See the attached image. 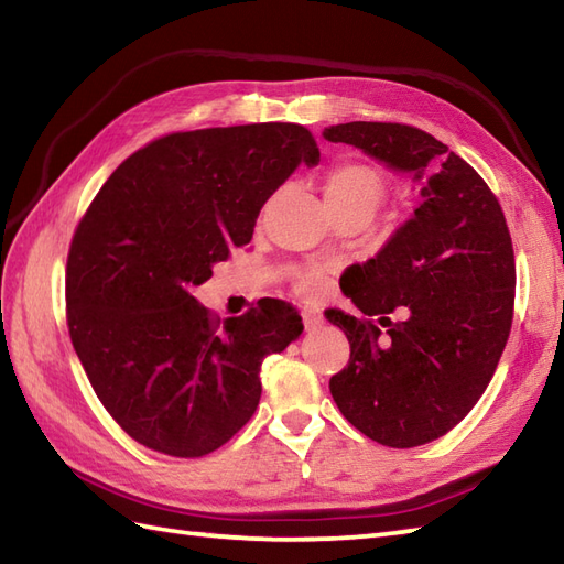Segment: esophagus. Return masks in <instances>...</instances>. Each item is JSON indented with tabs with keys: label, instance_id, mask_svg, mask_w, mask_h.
<instances>
[{
	"label": "esophagus",
	"instance_id": "1",
	"mask_svg": "<svg viewBox=\"0 0 564 564\" xmlns=\"http://www.w3.org/2000/svg\"><path fill=\"white\" fill-rule=\"evenodd\" d=\"M302 324H305L307 330H316L324 324V316L319 310L314 307H302Z\"/></svg>",
	"mask_w": 564,
	"mask_h": 564
}]
</instances>
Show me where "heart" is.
Returning a JSON list of instances; mask_svg holds the SVG:
<instances>
[{"mask_svg": "<svg viewBox=\"0 0 564 564\" xmlns=\"http://www.w3.org/2000/svg\"><path fill=\"white\" fill-rule=\"evenodd\" d=\"M383 195L386 176L377 166L362 162H343L334 166L324 183V202L328 209L365 214L367 219H371V214L379 209ZM300 285L305 291L319 288V273H305Z\"/></svg>", "mask_w": 564, "mask_h": 564, "instance_id": "obj_1", "label": "heart"}]
</instances>
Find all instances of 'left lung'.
<instances>
[{
	"mask_svg": "<svg viewBox=\"0 0 564 564\" xmlns=\"http://www.w3.org/2000/svg\"><path fill=\"white\" fill-rule=\"evenodd\" d=\"M324 138L422 185L412 219L340 276L365 316L326 310V319L350 340L348 367L328 383L345 420L388 447L424 445L465 420L508 343L510 230L479 173L420 128L352 121L324 128ZM393 311L398 323L387 316Z\"/></svg>",
	"mask_w": 564,
	"mask_h": 564,
	"instance_id": "1",
	"label": "left lung"
}]
</instances>
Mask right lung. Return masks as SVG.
Masks as SVG:
<instances>
[{
  "instance_id": "add662e5",
  "label": "right lung",
  "mask_w": 564,
  "mask_h": 564,
  "mask_svg": "<svg viewBox=\"0 0 564 564\" xmlns=\"http://www.w3.org/2000/svg\"><path fill=\"white\" fill-rule=\"evenodd\" d=\"M319 148L297 123L171 133L111 173L70 242L68 334L97 398L138 443L202 457L250 422L264 357L302 334L267 300L216 324L193 288L252 240L264 202Z\"/></svg>"
}]
</instances>
